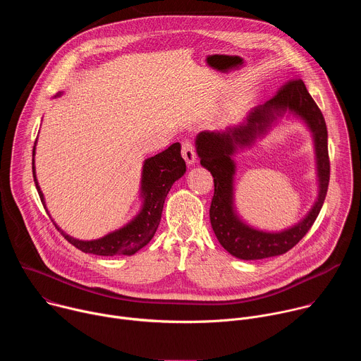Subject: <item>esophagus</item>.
I'll list each match as a JSON object with an SVG mask.
<instances>
[{"instance_id": "obj_1", "label": "esophagus", "mask_w": 361, "mask_h": 361, "mask_svg": "<svg viewBox=\"0 0 361 361\" xmlns=\"http://www.w3.org/2000/svg\"><path fill=\"white\" fill-rule=\"evenodd\" d=\"M181 154H183V159L185 160V163L188 166H192L197 160V154H195V147L191 141L185 140L183 141V145H181Z\"/></svg>"}]
</instances>
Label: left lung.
I'll return each mask as SVG.
<instances>
[{"label":"left lung","instance_id":"left-lung-1","mask_svg":"<svg viewBox=\"0 0 361 361\" xmlns=\"http://www.w3.org/2000/svg\"><path fill=\"white\" fill-rule=\"evenodd\" d=\"M286 111L300 116L314 133L321 190L312 212L302 222L284 232L266 233L244 225L233 212L232 178L235 165L231 156L237 146L249 145ZM195 147L201 166L207 169L214 178V195L210 205L212 227L220 244L231 255L240 260H262L281 255L291 250L312 228L326 200L330 160L324 117L302 80L293 78L287 81L264 106L255 107L244 124L228 127L226 131L200 133Z\"/></svg>","mask_w":361,"mask_h":361}]
</instances>
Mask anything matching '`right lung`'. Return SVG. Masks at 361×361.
<instances>
[{
  "instance_id": "obj_1",
  "label": "right lung",
  "mask_w": 361,
  "mask_h": 361,
  "mask_svg": "<svg viewBox=\"0 0 361 361\" xmlns=\"http://www.w3.org/2000/svg\"><path fill=\"white\" fill-rule=\"evenodd\" d=\"M35 154V145L32 149V156ZM185 173V161L181 157V145L180 142L171 144L167 149L149 157L144 161L142 166V178H141V195L144 198L142 209L134 220H131L123 228L110 233L104 237L92 241H82L74 237H70L61 231L64 238L71 243L74 247L84 252L95 255H133L144 245L149 243L157 231V227L161 220V213L164 207L166 197L178 178ZM32 177L39 194L41 202L45 207L44 195L39 190L35 167L32 159Z\"/></svg>"
}]
</instances>
